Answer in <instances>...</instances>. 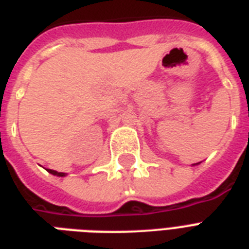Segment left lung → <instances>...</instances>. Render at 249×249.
Here are the masks:
<instances>
[{
	"label": "left lung",
	"mask_w": 249,
	"mask_h": 249,
	"mask_svg": "<svg viewBox=\"0 0 249 249\" xmlns=\"http://www.w3.org/2000/svg\"><path fill=\"white\" fill-rule=\"evenodd\" d=\"M196 164H197V163H196Z\"/></svg>",
	"instance_id": "8db88e82"
}]
</instances>
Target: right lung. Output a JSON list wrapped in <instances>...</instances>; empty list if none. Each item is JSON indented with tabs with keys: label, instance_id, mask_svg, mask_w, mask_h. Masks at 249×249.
<instances>
[{
	"label": "right lung",
	"instance_id": "1",
	"mask_svg": "<svg viewBox=\"0 0 249 249\" xmlns=\"http://www.w3.org/2000/svg\"><path fill=\"white\" fill-rule=\"evenodd\" d=\"M49 172V174H52V175H56V176H65L66 174L65 172H57V171L54 170H47Z\"/></svg>",
	"mask_w": 249,
	"mask_h": 249
}]
</instances>
